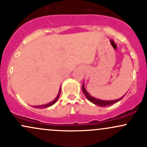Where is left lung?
Wrapping results in <instances>:
<instances>
[{"label": "left lung", "mask_w": 147, "mask_h": 147, "mask_svg": "<svg viewBox=\"0 0 147 147\" xmlns=\"http://www.w3.org/2000/svg\"><path fill=\"white\" fill-rule=\"evenodd\" d=\"M82 91H83L84 95L86 97V98L88 99L90 102L93 103L94 104H95V105L97 106H101V107H106V106H109L113 105V104H115V103H117V102H119V101H120L121 99H122L123 97L126 95L125 94V95L122 96V97H120V98L115 99V100H103V99L95 98V97L91 96L90 94L88 92V91L86 90V89L85 86H84V82L83 83V84H82Z\"/></svg>", "instance_id": "8db88e82"}]
</instances>
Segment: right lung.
Returning a JSON list of instances; mask_svg holds the SVG:
<instances>
[{
  "label": "right lung",
  "mask_w": 147,
  "mask_h": 147,
  "mask_svg": "<svg viewBox=\"0 0 147 147\" xmlns=\"http://www.w3.org/2000/svg\"><path fill=\"white\" fill-rule=\"evenodd\" d=\"M61 88H59V93L58 95L56 97H55V99H53V101H52V102L48 103V104H43V105H40V106H33L34 108H36V109H45V108H48L50 107V106H51L53 105V104H55V103L57 102V100H58L59 97L60 96V93H61Z\"/></svg>",
  "instance_id": "obj_1"
}]
</instances>
